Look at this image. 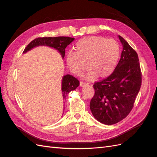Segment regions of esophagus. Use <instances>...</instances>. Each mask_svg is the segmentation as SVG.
I'll use <instances>...</instances> for the list:
<instances>
[{
  "instance_id": "1",
  "label": "esophagus",
  "mask_w": 157,
  "mask_h": 157,
  "mask_svg": "<svg viewBox=\"0 0 157 157\" xmlns=\"http://www.w3.org/2000/svg\"><path fill=\"white\" fill-rule=\"evenodd\" d=\"M88 83H86V82H80V87H82V86H84V85H86V84H88Z\"/></svg>"
}]
</instances>
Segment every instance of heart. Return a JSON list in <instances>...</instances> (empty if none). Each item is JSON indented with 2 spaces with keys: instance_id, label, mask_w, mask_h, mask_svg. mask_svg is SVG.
I'll return each instance as SVG.
<instances>
[{
  "instance_id": "heart-1",
  "label": "heart",
  "mask_w": 157,
  "mask_h": 157,
  "mask_svg": "<svg viewBox=\"0 0 157 157\" xmlns=\"http://www.w3.org/2000/svg\"><path fill=\"white\" fill-rule=\"evenodd\" d=\"M74 49L75 52L71 51L66 56L67 67L75 75L81 76L88 65V80L94 79L97 75L99 77L110 75L121 54L120 46L116 40L101 36L83 38L76 43Z\"/></svg>"
}]
</instances>
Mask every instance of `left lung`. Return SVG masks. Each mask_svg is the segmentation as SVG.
I'll list each match as a JSON object with an SVG mask.
<instances>
[{"label": "left lung", "mask_w": 157, "mask_h": 157, "mask_svg": "<svg viewBox=\"0 0 157 157\" xmlns=\"http://www.w3.org/2000/svg\"><path fill=\"white\" fill-rule=\"evenodd\" d=\"M123 50L113 73L94 84L90 103L93 116L99 122L115 124L126 118L134 106L141 84L139 59L136 51L118 35Z\"/></svg>", "instance_id": "left-lung-1"}]
</instances>
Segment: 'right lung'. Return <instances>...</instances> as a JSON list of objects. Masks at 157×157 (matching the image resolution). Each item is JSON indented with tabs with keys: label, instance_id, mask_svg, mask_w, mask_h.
I'll return each instance as SVG.
<instances>
[{
	"label": "right lung",
	"instance_id": "right-lung-1",
	"mask_svg": "<svg viewBox=\"0 0 157 157\" xmlns=\"http://www.w3.org/2000/svg\"><path fill=\"white\" fill-rule=\"evenodd\" d=\"M75 40L74 38L67 36H57V37H43L37 38L33 40L28 44L23 53L25 54L33 48L39 46H46L54 48L61 54L63 59L65 54V48ZM79 85V81L73 76L70 75H64L61 80V91L63 99H65L67 95L73 90H75Z\"/></svg>",
	"mask_w": 157,
	"mask_h": 157
}]
</instances>
